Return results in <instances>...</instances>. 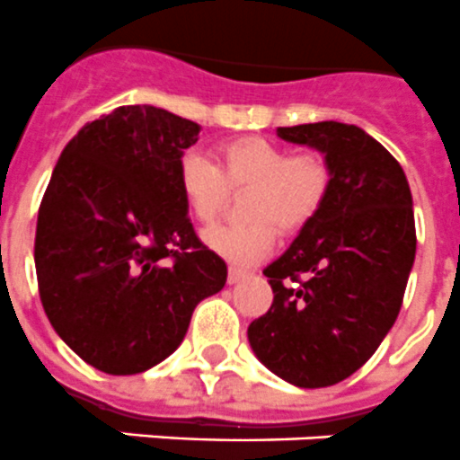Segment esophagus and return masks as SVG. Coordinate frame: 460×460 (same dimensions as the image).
<instances>
[{
    "label": "esophagus",
    "instance_id": "obj_1",
    "mask_svg": "<svg viewBox=\"0 0 460 460\" xmlns=\"http://www.w3.org/2000/svg\"><path fill=\"white\" fill-rule=\"evenodd\" d=\"M246 275H249V272H246L244 268H230V270H227V282L237 284V282H242Z\"/></svg>",
    "mask_w": 460,
    "mask_h": 460
}]
</instances>
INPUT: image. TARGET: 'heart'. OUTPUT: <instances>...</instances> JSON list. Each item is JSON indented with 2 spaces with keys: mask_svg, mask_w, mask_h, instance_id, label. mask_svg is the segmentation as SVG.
<instances>
[{
  "mask_svg": "<svg viewBox=\"0 0 460 460\" xmlns=\"http://www.w3.org/2000/svg\"><path fill=\"white\" fill-rule=\"evenodd\" d=\"M332 169L320 153L291 155L261 136L234 138L218 150V164L199 150L178 157V188L185 207L208 226L218 218L230 190L249 192L242 199L239 226H216L204 233L211 252L230 263L252 265L275 246L277 230L298 233L313 221L329 195Z\"/></svg>",
  "mask_w": 460,
  "mask_h": 460,
  "instance_id": "b5f03b06",
  "label": "heart"
}]
</instances>
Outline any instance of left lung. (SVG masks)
<instances>
[{
	"mask_svg": "<svg viewBox=\"0 0 460 460\" xmlns=\"http://www.w3.org/2000/svg\"><path fill=\"white\" fill-rule=\"evenodd\" d=\"M324 155L322 208L263 270L270 310L249 324L256 358L298 388L352 376L393 329L416 256L411 190L400 162L355 124L279 127Z\"/></svg>",
	"mask_w": 460,
	"mask_h": 460,
	"instance_id": "left-lung-1",
	"label": "left lung"
}]
</instances>
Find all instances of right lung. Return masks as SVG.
I'll use <instances>...</instances> for the list:
<instances>
[{
  "label": "right lung",
  "instance_id": "obj_1",
  "mask_svg": "<svg viewBox=\"0 0 460 460\" xmlns=\"http://www.w3.org/2000/svg\"><path fill=\"white\" fill-rule=\"evenodd\" d=\"M199 124L121 105L79 128L41 197L34 237L40 298L60 339L112 376L176 350L197 303L227 265L199 242L178 188V157Z\"/></svg>",
  "mask_w": 460,
  "mask_h": 460
}]
</instances>
